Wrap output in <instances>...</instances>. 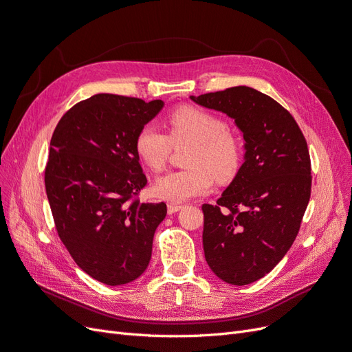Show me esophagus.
<instances>
[{
    "instance_id": "34e87169",
    "label": "esophagus",
    "mask_w": 352,
    "mask_h": 352,
    "mask_svg": "<svg viewBox=\"0 0 352 352\" xmlns=\"http://www.w3.org/2000/svg\"><path fill=\"white\" fill-rule=\"evenodd\" d=\"M182 209V205H179V204H168L167 205V212L168 214H175V212H177V210H180Z\"/></svg>"
}]
</instances>
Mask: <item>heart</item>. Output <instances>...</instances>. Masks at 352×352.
<instances>
[{
  "label": "heart",
  "mask_w": 352,
  "mask_h": 352,
  "mask_svg": "<svg viewBox=\"0 0 352 352\" xmlns=\"http://www.w3.org/2000/svg\"><path fill=\"white\" fill-rule=\"evenodd\" d=\"M168 137L154 125H146L135 138V150L151 170L164 167L172 144H189L184 170L168 172L153 185V192L168 202H185L209 192L214 177L231 180L241 166L243 146L225 122L210 112L180 107L166 120Z\"/></svg>",
  "instance_id": "b5f03b06"
}]
</instances>
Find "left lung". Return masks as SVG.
Segmentation results:
<instances>
[{
    "instance_id": "1",
    "label": "left lung",
    "mask_w": 352,
    "mask_h": 352,
    "mask_svg": "<svg viewBox=\"0 0 352 352\" xmlns=\"http://www.w3.org/2000/svg\"><path fill=\"white\" fill-rule=\"evenodd\" d=\"M234 120L244 163L217 205H202L208 265L244 286L270 273L296 238L311 198V157L299 125L273 98L248 87L189 96Z\"/></svg>"
}]
</instances>
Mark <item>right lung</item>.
I'll list each match as a JSON object with an SVG mask.
<instances>
[{"label":"right lung","instance_id":"1","mask_svg":"<svg viewBox=\"0 0 352 352\" xmlns=\"http://www.w3.org/2000/svg\"><path fill=\"white\" fill-rule=\"evenodd\" d=\"M164 102L96 94L70 108L52 140L45 184L56 230L80 269L108 286L142 276L164 202L131 198L147 177L135 138Z\"/></svg>","mask_w":352,"mask_h":352}]
</instances>
